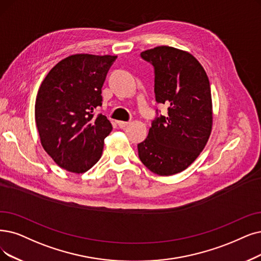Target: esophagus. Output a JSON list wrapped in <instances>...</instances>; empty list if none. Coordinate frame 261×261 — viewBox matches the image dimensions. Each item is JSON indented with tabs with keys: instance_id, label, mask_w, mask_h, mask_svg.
Returning <instances> with one entry per match:
<instances>
[{
	"instance_id": "obj_1",
	"label": "esophagus",
	"mask_w": 261,
	"mask_h": 261,
	"mask_svg": "<svg viewBox=\"0 0 261 261\" xmlns=\"http://www.w3.org/2000/svg\"><path fill=\"white\" fill-rule=\"evenodd\" d=\"M128 124H130V122H129V121H127V122H124V121H119V122H118V125H119V127H121V128H124V127H126Z\"/></svg>"
}]
</instances>
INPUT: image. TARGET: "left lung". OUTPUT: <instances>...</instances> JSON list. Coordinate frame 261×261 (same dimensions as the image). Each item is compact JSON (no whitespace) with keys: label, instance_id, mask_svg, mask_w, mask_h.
Segmentation results:
<instances>
[{"label":"left lung","instance_id":"obj_1","mask_svg":"<svg viewBox=\"0 0 261 261\" xmlns=\"http://www.w3.org/2000/svg\"><path fill=\"white\" fill-rule=\"evenodd\" d=\"M154 66L158 102L168 116L156 118L148 138L138 144L142 164L159 175L185 170L199 156L212 132L213 110L209 78L190 52L159 46L141 52Z\"/></svg>","mask_w":261,"mask_h":261}]
</instances>
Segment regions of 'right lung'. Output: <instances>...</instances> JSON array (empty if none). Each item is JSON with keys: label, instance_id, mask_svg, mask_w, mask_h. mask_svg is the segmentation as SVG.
I'll return each instance as SVG.
<instances>
[{"label": "right lung", "instance_id": "right-lung-1", "mask_svg": "<svg viewBox=\"0 0 261 261\" xmlns=\"http://www.w3.org/2000/svg\"><path fill=\"white\" fill-rule=\"evenodd\" d=\"M117 56L74 55L60 61L41 82L35 101L40 143L61 168L83 173L100 159L110 121L94 110Z\"/></svg>", "mask_w": 261, "mask_h": 261}]
</instances>
